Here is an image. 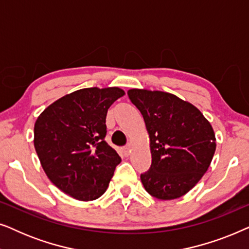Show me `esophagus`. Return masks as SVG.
<instances>
[{
	"label": "esophagus",
	"mask_w": 249,
	"mask_h": 249,
	"mask_svg": "<svg viewBox=\"0 0 249 249\" xmlns=\"http://www.w3.org/2000/svg\"><path fill=\"white\" fill-rule=\"evenodd\" d=\"M122 152H124V156H129V155H130V153H131V146L130 145L124 146V147L122 148Z\"/></svg>",
	"instance_id": "obj_1"
}]
</instances>
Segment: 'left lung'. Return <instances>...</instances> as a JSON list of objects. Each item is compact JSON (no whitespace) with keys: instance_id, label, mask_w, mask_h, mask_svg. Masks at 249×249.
<instances>
[{"instance_id":"obj_1","label":"left lung","mask_w":249,"mask_h":249,"mask_svg":"<svg viewBox=\"0 0 249 249\" xmlns=\"http://www.w3.org/2000/svg\"><path fill=\"white\" fill-rule=\"evenodd\" d=\"M128 96L141 111L149 136L152 164L141 180L149 195L179 198L194 188L216 148L212 125L198 108L176 95L132 88Z\"/></svg>"}]
</instances>
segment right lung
<instances>
[{"label":"right lung","instance_id":"obj_1","mask_svg":"<svg viewBox=\"0 0 249 249\" xmlns=\"http://www.w3.org/2000/svg\"><path fill=\"white\" fill-rule=\"evenodd\" d=\"M124 91L83 88L59 98L37 118L34 146L47 178L64 194L88 202L107 192L121 158L105 142L107 110Z\"/></svg>","mask_w":249,"mask_h":249}]
</instances>
